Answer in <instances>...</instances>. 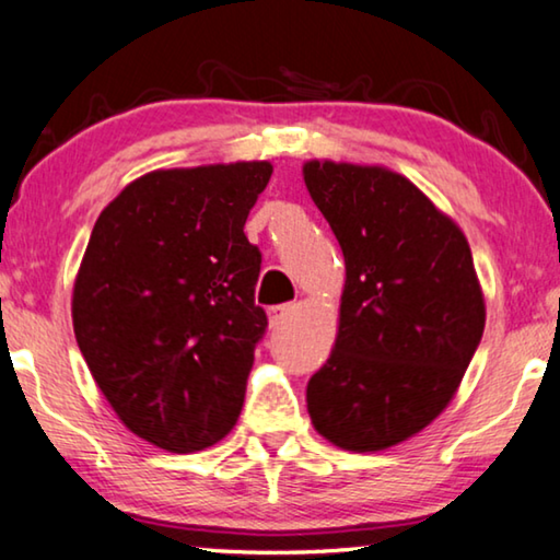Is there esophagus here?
<instances>
[{
    "label": "esophagus",
    "instance_id": "34e87169",
    "mask_svg": "<svg viewBox=\"0 0 560 560\" xmlns=\"http://www.w3.org/2000/svg\"><path fill=\"white\" fill-rule=\"evenodd\" d=\"M294 304H281V306H271L269 308V324L271 327H279V324H283V319H287L289 314H294Z\"/></svg>",
    "mask_w": 560,
    "mask_h": 560
}]
</instances>
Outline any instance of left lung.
Listing matches in <instances>:
<instances>
[{
    "label": "left lung",
    "instance_id": "left-lung-1",
    "mask_svg": "<svg viewBox=\"0 0 560 560\" xmlns=\"http://www.w3.org/2000/svg\"><path fill=\"white\" fill-rule=\"evenodd\" d=\"M304 183L347 266L334 352L306 385L308 417L337 447L377 453L453 399L486 329L478 273L463 231L405 175L308 161Z\"/></svg>",
    "mask_w": 560,
    "mask_h": 560
}]
</instances>
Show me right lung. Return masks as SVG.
Wrapping results in <instances>:
<instances>
[{
  "label": "right lung",
  "instance_id": "right-lung-1",
  "mask_svg": "<svg viewBox=\"0 0 560 560\" xmlns=\"http://www.w3.org/2000/svg\"><path fill=\"white\" fill-rule=\"evenodd\" d=\"M271 163L153 171L95 221L72 291L78 347L125 428L196 453L236 424L266 312L244 226Z\"/></svg>",
  "mask_w": 560,
  "mask_h": 560
}]
</instances>
